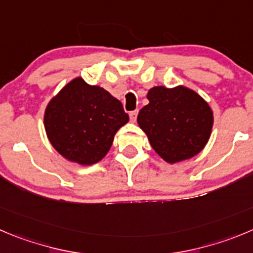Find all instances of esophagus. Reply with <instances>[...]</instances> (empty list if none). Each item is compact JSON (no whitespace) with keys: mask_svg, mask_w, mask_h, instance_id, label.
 <instances>
[{"mask_svg":"<svg viewBox=\"0 0 253 253\" xmlns=\"http://www.w3.org/2000/svg\"><path fill=\"white\" fill-rule=\"evenodd\" d=\"M137 113H138L137 110L129 112V120H131V122H136V120H137Z\"/></svg>","mask_w":253,"mask_h":253,"instance_id":"1","label":"esophagus"}]
</instances>
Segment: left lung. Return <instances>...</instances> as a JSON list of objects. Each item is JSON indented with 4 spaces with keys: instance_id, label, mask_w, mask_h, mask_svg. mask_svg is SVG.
<instances>
[{
    "instance_id": "8db88e82",
    "label": "left lung",
    "mask_w": 253,
    "mask_h": 253,
    "mask_svg": "<svg viewBox=\"0 0 253 253\" xmlns=\"http://www.w3.org/2000/svg\"><path fill=\"white\" fill-rule=\"evenodd\" d=\"M148 105L138 112L140 128L156 153L167 164L195 157L207 145L213 112L196 91L186 86H155L147 92Z\"/></svg>"
}]
</instances>
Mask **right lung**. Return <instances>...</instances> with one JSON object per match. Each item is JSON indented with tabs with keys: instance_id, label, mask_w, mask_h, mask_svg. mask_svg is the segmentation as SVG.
<instances>
[{
	"instance_id": "1",
	"label": "right lung",
	"mask_w": 253,
	"mask_h": 253,
	"mask_svg": "<svg viewBox=\"0 0 253 253\" xmlns=\"http://www.w3.org/2000/svg\"><path fill=\"white\" fill-rule=\"evenodd\" d=\"M127 122L122 103L82 77L73 79L53 96L43 116L52 147L81 166L100 162L110 151L116 132Z\"/></svg>"
}]
</instances>
